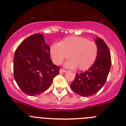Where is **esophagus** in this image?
Returning <instances> with one entry per match:
<instances>
[{
	"label": "esophagus",
	"mask_w": 126,
	"mask_h": 126,
	"mask_svg": "<svg viewBox=\"0 0 126 126\" xmlns=\"http://www.w3.org/2000/svg\"><path fill=\"white\" fill-rule=\"evenodd\" d=\"M67 71H65V70L63 69H61L59 70V73H66Z\"/></svg>",
	"instance_id": "1"
}]
</instances>
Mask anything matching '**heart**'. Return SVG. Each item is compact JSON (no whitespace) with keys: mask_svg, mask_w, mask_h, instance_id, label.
<instances>
[{"mask_svg":"<svg viewBox=\"0 0 126 126\" xmlns=\"http://www.w3.org/2000/svg\"><path fill=\"white\" fill-rule=\"evenodd\" d=\"M50 54L55 64H60L68 57L65 65L81 71L90 69L96 61L98 47L95 43L81 36H68L51 46Z\"/></svg>","mask_w":126,"mask_h":126,"instance_id":"b5f03b06","label":"heart"}]
</instances>
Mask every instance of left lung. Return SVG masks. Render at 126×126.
<instances>
[{"label":"left lung","instance_id":"1","mask_svg":"<svg viewBox=\"0 0 126 126\" xmlns=\"http://www.w3.org/2000/svg\"><path fill=\"white\" fill-rule=\"evenodd\" d=\"M98 47L96 61L88 71L76 74L71 88L74 92L82 96L96 94L105 83L111 67V55L105 42L100 38L94 39Z\"/></svg>","mask_w":126,"mask_h":126}]
</instances>
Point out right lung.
Masks as SVG:
<instances>
[{"label":"right lung","mask_w":126,"mask_h":126,"mask_svg":"<svg viewBox=\"0 0 126 126\" xmlns=\"http://www.w3.org/2000/svg\"><path fill=\"white\" fill-rule=\"evenodd\" d=\"M50 47L40 33L31 35L21 43L13 62L14 79L26 94L34 96L50 86L59 74V67L50 58Z\"/></svg>","instance_id":"obj_1"}]
</instances>
